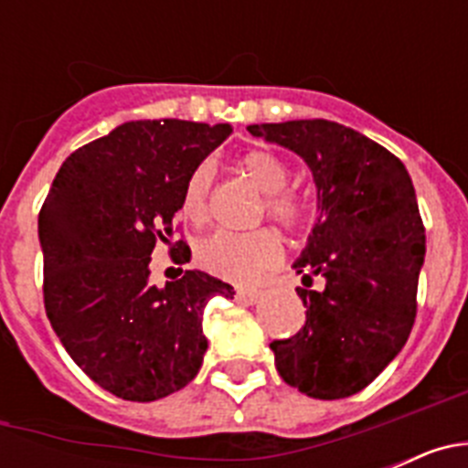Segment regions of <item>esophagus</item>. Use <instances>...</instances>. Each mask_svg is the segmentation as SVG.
<instances>
[{"label": "esophagus", "instance_id": "1", "mask_svg": "<svg viewBox=\"0 0 468 468\" xmlns=\"http://www.w3.org/2000/svg\"><path fill=\"white\" fill-rule=\"evenodd\" d=\"M260 297H262V292L255 291V288H237V302H241V304H255Z\"/></svg>", "mask_w": 468, "mask_h": 468}]
</instances>
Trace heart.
Here are the masks:
<instances>
[{
	"mask_svg": "<svg viewBox=\"0 0 468 468\" xmlns=\"http://www.w3.org/2000/svg\"><path fill=\"white\" fill-rule=\"evenodd\" d=\"M239 171L264 194L267 213L283 227H297L304 218V204L285 192L288 168L267 150H250L239 159ZM213 166L194 168L183 192V213L194 225L208 220V198L213 187ZM281 258V239L270 227L253 231H215L197 243V264L204 271L231 283H248Z\"/></svg>",
	"mask_w": 468,
	"mask_h": 468,
	"instance_id": "heart-1",
	"label": "heart"
}]
</instances>
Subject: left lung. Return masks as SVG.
Instances as JSON below:
<instances>
[{
	"mask_svg": "<svg viewBox=\"0 0 468 468\" xmlns=\"http://www.w3.org/2000/svg\"><path fill=\"white\" fill-rule=\"evenodd\" d=\"M255 138L295 152L316 185V225L292 262L307 321L271 342L276 370L302 394L346 399L408 342L427 237L410 173L382 144L325 119L253 123ZM324 275L326 288L306 281Z\"/></svg>",
	"mask_w": 468,
	"mask_h": 468,
	"instance_id": "8db88e82",
	"label": "left lung"
}]
</instances>
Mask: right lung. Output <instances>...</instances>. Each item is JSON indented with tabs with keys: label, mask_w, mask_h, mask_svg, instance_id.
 I'll return each instance as SVG.
<instances>
[{
	"label": "right lung",
	"mask_w": 468,
	"mask_h": 468,
	"mask_svg": "<svg viewBox=\"0 0 468 468\" xmlns=\"http://www.w3.org/2000/svg\"><path fill=\"white\" fill-rule=\"evenodd\" d=\"M229 135V123L126 122L72 152L41 206L48 321L72 361L119 399L150 403L192 382L208 349L206 304L234 297L206 271L150 283L152 250L173 239L189 176Z\"/></svg>",
	"instance_id": "add662e5"
}]
</instances>
